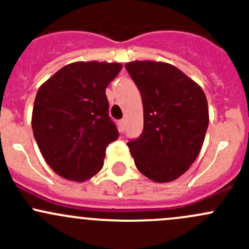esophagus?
Here are the masks:
<instances>
[{
    "label": "esophagus",
    "instance_id": "obj_1",
    "mask_svg": "<svg viewBox=\"0 0 249 249\" xmlns=\"http://www.w3.org/2000/svg\"><path fill=\"white\" fill-rule=\"evenodd\" d=\"M118 125H119V131L120 132H124V130H125V120L124 119L119 120Z\"/></svg>",
    "mask_w": 249,
    "mask_h": 249
}]
</instances>
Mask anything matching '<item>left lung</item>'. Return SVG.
Listing matches in <instances>:
<instances>
[{
  "label": "left lung",
  "instance_id": "obj_1",
  "mask_svg": "<svg viewBox=\"0 0 249 249\" xmlns=\"http://www.w3.org/2000/svg\"><path fill=\"white\" fill-rule=\"evenodd\" d=\"M143 104V132L127 143L141 173L158 183L177 179L195 161L208 127V105L197 83L166 62L125 65Z\"/></svg>",
  "mask_w": 249,
  "mask_h": 249
}]
</instances>
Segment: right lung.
Instances as JSON below:
<instances>
[{"label": "right lung", "instance_id": "obj_1", "mask_svg": "<svg viewBox=\"0 0 249 249\" xmlns=\"http://www.w3.org/2000/svg\"><path fill=\"white\" fill-rule=\"evenodd\" d=\"M122 64L78 61L66 65L39 87L32 130L50 169L84 182L104 166L106 148L119 137L108 115L106 88Z\"/></svg>", "mask_w": 249, "mask_h": 249}]
</instances>
